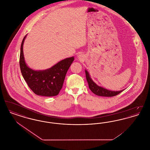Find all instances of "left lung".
Here are the masks:
<instances>
[{
	"mask_svg": "<svg viewBox=\"0 0 150 150\" xmlns=\"http://www.w3.org/2000/svg\"><path fill=\"white\" fill-rule=\"evenodd\" d=\"M86 79L88 81L89 89L94 94L102 97H113L122 92L124 89L120 91H112L106 89L103 87L97 86L91 78L90 75L86 70Z\"/></svg>",
	"mask_w": 150,
	"mask_h": 150,
	"instance_id": "left-lung-1",
	"label": "left lung"
}]
</instances>
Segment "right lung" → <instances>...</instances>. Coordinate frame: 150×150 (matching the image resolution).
<instances>
[{
    "label": "right lung",
    "mask_w": 150,
    "mask_h": 150,
    "mask_svg": "<svg viewBox=\"0 0 150 150\" xmlns=\"http://www.w3.org/2000/svg\"><path fill=\"white\" fill-rule=\"evenodd\" d=\"M23 38L20 50V66L23 78L29 88L38 96H55L62 88L66 73L74 60V57L65 58L45 70H34L26 64L23 52Z\"/></svg>",
    "instance_id": "right-lung-1"
}]
</instances>
